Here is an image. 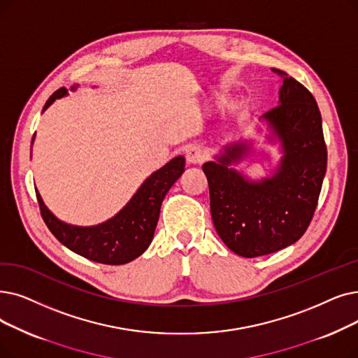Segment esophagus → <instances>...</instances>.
<instances>
[{
	"instance_id": "34e87169",
	"label": "esophagus",
	"mask_w": 358,
	"mask_h": 358,
	"mask_svg": "<svg viewBox=\"0 0 358 358\" xmlns=\"http://www.w3.org/2000/svg\"><path fill=\"white\" fill-rule=\"evenodd\" d=\"M205 150L201 149L200 146H192L187 150H185V159H187L189 164L192 165H197L205 161Z\"/></svg>"
}]
</instances>
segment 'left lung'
<instances>
[{
  "instance_id": "8db88e82",
  "label": "left lung",
  "mask_w": 358,
  "mask_h": 358,
  "mask_svg": "<svg viewBox=\"0 0 358 358\" xmlns=\"http://www.w3.org/2000/svg\"><path fill=\"white\" fill-rule=\"evenodd\" d=\"M272 70L284 76L279 105L263 115L284 150L275 176L252 182L229 168L247 152L245 143L228 145L217 162L203 165L215 229L243 257L271 255L301 238L313 220L328 162L316 99L300 82Z\"/></svg>"
}]
</instances>
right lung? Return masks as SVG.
Masks as SVG:
<instances>
[{"label":"right lung","instance_id":"obj_1","mask_svg":"<svg viewBox=\"0 0 358 358\" xmlns=\"http://www.w3.org/2000/svg\"><path fill=\"white\" fill-rule=\"evenodd\" d=\"M66 93V87L54 92L46 101L43 111ZM184 164L182 157L171 159L142 184L126 208L113 220L96 227H74L58 221L46 209L36 190L42 220L55 238L71 252L103 265H124L141 256L152 243L162 200L184 173Z\"/></svg>","mask_w":358,"mask_h":358}]
</instances>
